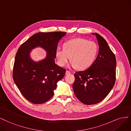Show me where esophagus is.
I'll return each mask as SVG.
<instances>
[{"label": "esophagus", "mask_w": 131, "mask_h": 131, "mask_svg": "<svg viewBox=\"0 0 131 131\" xmlns=\"http://www.w3.org/2000/svg\"><path fill=\"white\" fill-rule=\"evenodd\" d=\"M71 72H70V71H69V70H66V74H71Z\"/></svg>", "instance_id": "esophagus-1"}]
</instances>
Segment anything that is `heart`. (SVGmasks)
<instances>
[{
  "label": "heart",
  "instance_id": "b5f03b06",
  "mask_svg": "<svg viewBox=\"0 0 131 131\" xmlns=\"http://www.w3.org/2000/svg\"><path fill=\"white\" fill-rule=\"evenodd\" d=\"M98 53V46L94 42L83 38H74L67 41L63 48H58L55 53L58 64L63 67L70 60L71 66L80 70L89 68Z\"/></svg>",
  "mask_w": 131,
  "mask_h": 131
}]
</instances>
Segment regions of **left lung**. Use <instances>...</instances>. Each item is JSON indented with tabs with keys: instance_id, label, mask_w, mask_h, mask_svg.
I'll return each mask as SVG.
<instances>
[{
	"instance_id": "left-lung-1",
	"label": "left lung",
	"mask_w": 131,
	"mask_h": 131,
	"mask_svg": "<svg viewBox=\"0 0 131 131\" xmlns=\"http://www.w3.org/2000/svg\"><path fill=\"white\" fill-rule=\"evenodd\" d=\"M94 34L99 46L98 55L89 69L74 74L75 80L72 85L77 98L86 105L102 102L109 94L116 81L115 55L103 37Z\"/></svg>"
}]
</instances>
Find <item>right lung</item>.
Here are the masks:
<instances>
[{
    "label": "right lung",
    "instance_id": "right-lung-1",
    "mask_svg": "<svg viewBox=\"0 0 131 131\" xmlns=\"http://www.w3.org/2000/svg\"><path fill=\"white\" fill-rule=\"evenodd\" d=\"M65 32H39L33 35L18 49L13 67V77L21 94L35 104H43L54 95L57 82L66 70L55 63L58 43ZM48 52L47 58L38 63L29 58V52L37 46Z\"/></svg>",
    "mask_w": 131,
    "mask_h": 131
}]
</instances>
